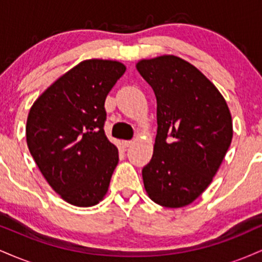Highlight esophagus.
Wrapping results in <instances>:
<instances>
[{
    "mask_svg": "<svg viewBox=\"0 0 262 262\" xmlns=\"http://www.w3.org/2000/svg\"><path fill=\"white\" fill-rule=\"evenodd\" d=\"M132 144H133V141H132V140H123L122 141L123 148H129V146H130Z\"/></svg>",
    "mask_w": 262,
    "mask_h": 262,
    "instance_id": "obj_1",
    "label": "esophagus"
}]
</instances>
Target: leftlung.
I'll return each mask as SVG.
<instances>
[{
	"mask_svg": "<svg viewBox=\"0 0 262 262\" xmlns=\"http://www.w3.org/2000/svg\"><path fill=\"white\" fill-rule=\"evenodd\" d=\"M137 70L158 103L154 152L141 171L144 187L162 207H185L210 185L229 149L230 111L217 87L179 56L143 59Z\"/></svg>",
	"mask_w": 262,
	"mask_h": 262,
	"instance_id": "8db88e82",
	"label": "left lung"
}]
</instances>
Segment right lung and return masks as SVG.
Masks as SVG:
<instances>
[{"label": "right lung", "instance_id": "right-lung-1", "mask_svg": "<svg viewBox=\"0 0 262 262\" xmlns=\"http://www.w3.org/2000/svg\"><path fill=\"white\" fill-rule=\"evenodd\" d=\"M125 66L116 60H83L35 100L26 125L27 145L52 188L68 203H100L118 164L107 139L104 101Z\"/></svg>", "mask_w": 262, "mask_h": 262}]
</instances>
